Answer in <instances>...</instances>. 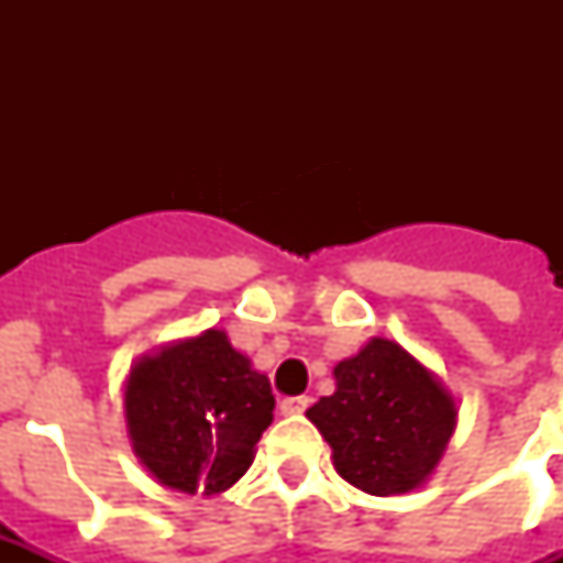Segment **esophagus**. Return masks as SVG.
I'll list each match as a JSON object with an SVG mask.
<instances>
[{
	"instance_id": "34e87169",
	"label": "esophagus",
	"mask_w": 563,
	"mask_h": 563,
	"mask_svg": "<svg viewBox=\"0 0 563 563\" xmlns=\"http://www.w3.org/2000/svg\"><path fill=\"white\" fill-rule=\"evenodd\" d=\"M307 406H309V397H303V394H300V397H286V400L280 402V411L283 415H303V411H307Z\"/></svg>"
}]
</instances>
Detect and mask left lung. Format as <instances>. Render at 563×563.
Masks as SVG:
<instances>
[{
    "instance_id": "8db88e82",
    "label": "left lung",
    "mask_w": 563,
    "mask_h": 563,
    "mask_svg": "<svg viewBox=\"0 0 563 563\" xmlns=\"http://www.w3.org/2000/svg\"><path fill=\"white\" fill-rule=\"evenodd\" d=\"M335 391L307 409L344 482L371 497L420 488L459 423L453 394L418 356L374 335L333 368Z\"/></svg>"
}]
</instances>
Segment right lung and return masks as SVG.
<instances>
[{
  "mask_svg": "<svg viewBox=\"0 0 563 563\" xmlns=\"http://www.w3.org/2000/svg\"><path fill=\"white\" fill-rule=\"evenodd\" d=\"M122 406L140 464L163 488L189 497L236 485L274 420L268 376L216 327L140 356L125 376Z\"/></svg>",
  "mask_w": 563,
  "mask_h": 563,
  "instance_id": "right-lung-1",
  "label": "right lung"
}]
</instances>
